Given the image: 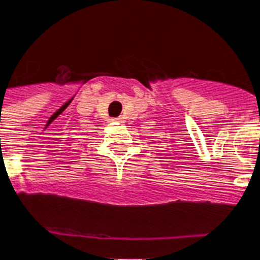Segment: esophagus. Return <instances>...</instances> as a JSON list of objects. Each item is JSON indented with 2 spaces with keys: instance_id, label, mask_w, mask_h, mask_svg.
Returning a JSON list of instances; mask_svg holds the SVG:
<instances>
[{
  "instance_id": "obj_1",
  "label": "esophagus",
  "mask_w": 260,
  "mask_h": 260,
  "mask_svg": "<svg viewBox=\"0 0 260 260\" xmlns=\"http://www.w3.org/2000/svg\"><path fill=\"white\" fill-rule=\"evenodd\" d=\"M117 122H119V123H123V118H122V117L117 118Z\"/></svg>"
}]
</instances>
